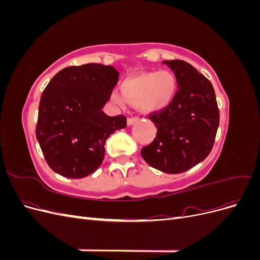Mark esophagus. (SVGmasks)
I'll return each instance as SVG.
<instances>
[{
  "label": "esophagus",
  "instance_id": "obj_1",
  "mask_svg": "<svg viewBox=\"0 0 260 260\" xmlns=\"http://www.w3.org/2000/svg\"><path fill=\"white\" fill-rule=\"evenodd\" d=\"M138 121H139V119H138L137 117H130V118H128V119H127V124L128 125H132L133 123H136Z\"/></svg>",
  "mask_w": 260,
  "mask_h": 260
}]
</instances>
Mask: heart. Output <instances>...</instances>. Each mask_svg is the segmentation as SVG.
Returning a JSON list of instances; mask_svg holds the SVG:
<instances>
[{"label":"heart","mask_w":260,"mask_h":260,"mask_svg":"<svg viewBox=\"0 0 260 260\" xmlns=\"http://www.w3.org/2000/svg\"><path fill=\"white\" fill-rule=\"evenodd\" d=\"M177 93L176 77L166 70L142 73L123 80L120 94L113 92L111 101L118 106L136 104L140 112L152 114L167 108Z\"/></svg>","instance_id":"b5f03b06"}]
</instances>
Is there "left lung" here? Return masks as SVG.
<instances>
[{
    "label": "left lung",
    "mask_w": 260,
    "mask_h": 260,
    "mask_svg": "<svg viewBox=\"0 0 260 260\" xmlns=\"http://www.w3.org/2000/svg\"><path fill=\"white\" fill-rule=\"evenodd\" d=\"M174 72L178 91L171 104L148 118L157 128L143 159L166 174H181L203 161L214 146L219 125L215 90L207 78L180 59L164 60Z\"/></svg>",
    "instance_id": "8db88e82"
}]
</instances>
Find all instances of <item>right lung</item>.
Masks as SVG:
<instances>
[{
    "mask_svg": "<svg viewBox=\"0 0 260 260\" xmlns=\"http://www.w3.org/2000/svg\"><path fill=\"white\" fill-rule=\"evenodd\" d=\"M118 78L113 66L91 62L61 69L46 85L36 136L53 171L80 179L99 169L107 138L127 127L124 116L109 117L102 111Z\"/></svg>",
    "mask_w": 260,
    "mask_h": 260,
    "instance_id": "1",
    "label": "right lung"
}]
</instances>
